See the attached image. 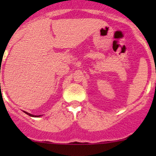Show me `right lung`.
Here are the masks:
<instances>
[{
  "instance_id": "1",
  "label": "right lung",
  "mask_w": 156,
  "mask_h": 156,
  "mask_svg": "<svg viewBox=\"0 0 156 156\" xmlns=\"http://www.w3.org/2000/svg\"><path fill=\"white\" fill-rule=\"evenodd\" d=\"M24 112L26 113L27 115H29V116H31V117H39V116H41V115H31V114H30V113L26 112Z\"/></svg>"
}]
</instances>
